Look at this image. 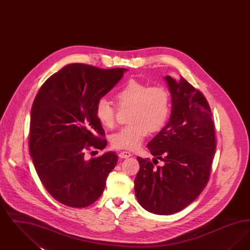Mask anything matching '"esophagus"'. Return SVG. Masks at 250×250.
Here are the masks:
<instances>
[{
	"label": "esophagus",
	"mask_w": 250,
	"mask_h": 250,
	"mask_svg": "<svg viewBox=\"0 0 250 250\" xmlns=\"http://www.w3.org/2000/svg\"><path fill=\"white\" fill-rule=\"evenodd\" d=\"M131 155L132 154L130 152H127V151H123L119 154L120 157H122V158H128V157H130Z\"/></svg>",
	"instance_id": "1"
}]
</instances>
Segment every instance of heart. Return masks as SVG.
I'll list each match as a JSON object with an SVG mask.
<instances>
[{
	"instance_id": "b5f03b06",
	"label": "heart",
	"mask_w": 250,
	"mask_h": 250,
	"mask_svg": "<svg viewBox=\"0 0 250 250\" xmlns=\"http://www.w3.org/2000/svg\"><path fill=\"white\" fill-rule=\"evenodd\" d=\"M119 107H131L128 121L111 138L114 148L136 150L151 132L161 130L170 112V95L164 86L129 80L115 95ZM117 107L105 98L98 100L95 117L107 128L114 126Z\"/></svg>"
}]
</instances>
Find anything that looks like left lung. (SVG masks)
<instances>
[{
	"label": "left lung",
	"instance_id": "left-lung-1",
	"mask_svg": "<svg viewBox=\"0 0 250 250\" xmlns=\"http://www.w3.org/2000/svg\"><path fill=\"white\" fill-rule=\"evenodd\" d=\"M165 79L171 94L170 118L147 145L153 162L137 157L141 167L134 182L139 203L163 215L177 213L200 196L210 178L216 148L205 96L184 78ZM158 160L164 165L155 167Z\"/></svg>",
	"mask_w": 250,
	"mask_h": 250
}]
</instances>
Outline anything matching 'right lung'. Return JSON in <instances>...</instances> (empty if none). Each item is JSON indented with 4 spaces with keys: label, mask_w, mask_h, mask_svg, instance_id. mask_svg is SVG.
I'll use <instances>...</instances> for the list:
<instances>
[{
    "label": "right lung",
    "mask_w": 250,
    "mask_h": 250,
    "mask_svg": "<svg viewBox=\"0 0 250 250\" xmlns=\"http://www.w3.org/2000/svg\"><path fill=\"white\" fill-rule=\"evenodd\" d=\"M125 70L70 63L39 89L31 110L29 148L38 177L57 202L83 208L102 195L118 156L107 152L86 160L84 155L91 147L107 145L95 106Z\"/></svg>",
    "instance_id": "obj_1"
}]
</instances>
